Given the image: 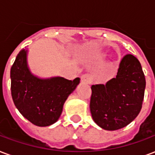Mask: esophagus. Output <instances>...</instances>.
<instances>
[{
    "mask_svg": "<svg viewBox=\"0 0 155 155\" xmlns=\"http://www.w3.org/2000/svg\"><path fill=\"white\" fill-rule=\"evenodd\" d=\"M81 80H82L83 82H85V83H88V84H91L92 82V77H91V74H83L82 77H81Z\"/></svg>",
    "mask_w": 155,
    "mask_h": 155,
    "instance_id": "34e87169",
    "label": "esophagus"
}]
</instances>
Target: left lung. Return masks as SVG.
<instances>
[{
	"label": "left lung",
	"instance_id": "left-lung-1",
	"mask_svg": "<svg viewBox=\"0 0 155 155\" xmlns=\"http://www.w3.org/2000/svg\"><path fill=\"white\" fill-rule=\"evenodd\" d=\"M145 84L139 60L133 54H125L116 77L105 84L91 86L90 109L94 122L106 130H120L131 123L141 110Z\"/></svg>",
	"mask_w": 155,
	"mask_h": 155
}]
</instances>
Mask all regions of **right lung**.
I'll use <instances>...</instances> for the list:
<instances>
[{
	"mask_svg": "<svg viewBox=\"0 0 155 155\" xmlns=\"http://www.w3.org/2000/svg\"><path fill=\"white\" fill-rule=\"evenodd\" d=\"M26 52L21 50L11 69V91L15 107L25 119L37 126L55 123L68 96L80 83V78L39 79L30 72Z\"/></svg>",
	"mask_w": 155,
	"mask_h": 155,
	"instance_id": "add662e5",
	"label": "right lung"
}]
</instances>
